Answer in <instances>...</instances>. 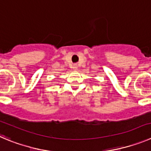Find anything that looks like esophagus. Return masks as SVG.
<instances>
[{
    "label": "esophagus",
    "instance_id": "1",
    "mask_svg": "<svg viewBox=\"0 0 151 151\" xmlns=\"http://www.w3.org/2000/svg\"><path fill=\"white\" fill-rule=\"evenodd\" d=\"M77 68H78V66H77V64H74V65H73V68H74V70H77Z\"/></svg>",
    "mask_w": 151,
    "mask_h": 151
}]
</instances>
